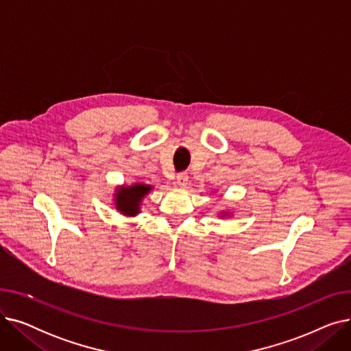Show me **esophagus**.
I'll return each instance as SVG.
<instances>
[{
	"label": "esophagus",
	"mask_w": 351,
	"mask_h": 351,
	"mask_svg": "<svg viewBox=\"0 0 351 351\" xmlns=\"http://www.w3.org/2000/svg\"><path fill=\"white\" fill-rule=\"evenodd\" d=\"M188 179H189V176H188L186 172H180V173H178V176H176V183H178L179 186H186Z\"/></svg>",
	"instance_id": "34e87169"
}]
</instances>
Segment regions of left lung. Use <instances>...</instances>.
Masks as SVG:
<instances>
[{
	"label": "left lung",
	"instance_id": "obj_1",
	"mask_svg": "<svg viewBox=\"0 0 351 351\" xmlns=\"http://www.w3.org/2000/svg\"><path fill=\"white\" fill-rule=\"evenodd\" d=\"M223 215H228V213H223ZM223 215H222V216H223Z\"/></svg>",
	"mask_w": 351,
	"mask_h": 351
}]
</instances>
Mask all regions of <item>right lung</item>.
<instances>
[{"label":"right lung","instance_id":"obj_1","mask_svg":"<svg viewBox=\"0 0 351 351\" xmlns=\"http://www.w3.org/2000/svg\"><path fill=\"white\" fill-rule=\"evenodd\" d=\"M152 189L151 185L135 183L132 186H121L115 193V208L125 216H136L141 202Z\"/></svg>","mask_w":351,"mask_h":351}]
</instances>
